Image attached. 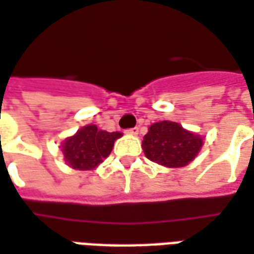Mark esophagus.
I'll use <instances>...</instances> for the list:
<instances>
[{
  "mask_svg": "<svg viewBox=\"0 0 254 254\" xmlns=\"http://www.w3.org/2000/svg\"><path fill=\"white\" fill-rule=\"evenodd\" d=\"M127 134H130V136H137L139 134V127H132V129H127L125 130Z\"/></svg>",
  "mask_w": 254,
  "mask_h": 254,
  "instance_id": "esophagus-1",
  "label": "esophagus"
}]
</instances>
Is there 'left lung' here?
Masks as SVG:
<instances>
[{
	"label": "left lung",
	"instance_id": "8db88e82",
	"mask_svg": "<svg viewBox=\"0 0 254 254\" xmlns=\"http://www.w3.org/2000/svg\"><path fill=\"white\" fill-rule=\"evenodd\" d=\"M203 137L187 130L177 122L152 124L143 137L141 147L145 157L165 168H183L199 154Z\"/></svg>",
	"mask_w": 254,
	"mask_h": 254
}]
</instances>
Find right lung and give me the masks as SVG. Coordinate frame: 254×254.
Listing matches in <instances>:
<instances>
[{"mask_svg":"<svg viewBox=\"0 0 254 254\" xmlns=\"http://www.w3.org/2000/svg\"><path fill=\"white\" fill-rule=\"evenodd\" d=\"M122 136L121 132H107L90 124L77 133L65 137L62 143V152L65 164L75 170H93L113 151L114 141Z\"/></svg>","mask_w":254,"mask_h":254,"instance_id":"obj_1","label":"right lung"}]
</instances>
